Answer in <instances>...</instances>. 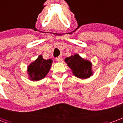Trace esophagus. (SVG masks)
<instances>
[{"label": "esophagus", "mask_w": 123, "mask_h": 123, "mask_svg": "<svg viewBox=\"0 0 123 123\" xmlns=\"http://www.w3.org/2000/svg\"><path fill=\"white\" fill-rule=\"evenodd\" d=\"M56 60L57 62H60L62 61V56H58V57H57V58H56Z\"/></svg>", "instance_id": "34e87169"}]
</instances>
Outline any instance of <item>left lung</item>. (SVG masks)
Returning <instances> with one entry per match:
<instances>
[{"label": "left lung", "instance_id": "obj_1", "mask_svg": "<svg viewBox=\"0 0 123 123\" xmlns=\"http://www.w3.org/2000/svg\"><path fill=\"white\" fill-rule=\"evenodd\" d=\"M65 62L71 69L74 75L78 78L85 79L93 75L91 63L81 58L79 54H76L69 58H66Z\"/></svg>", "mask_w": 123, "mask_h": 123}]
</instances>
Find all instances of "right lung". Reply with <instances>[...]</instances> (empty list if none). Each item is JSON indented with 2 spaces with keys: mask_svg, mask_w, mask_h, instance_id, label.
Returning a JSON list of instances; mask_svg holds the SVG:
<instances>
[{
  "mask_svg": "<svg viewBox=\"0 0 123 123\" xmlns=\"http://www.w3.org/2000/svg\"><path fill=\"white\" fill-rule=\"evenodd\" d=\"M52 60H44L42 55L38 56L28 67V73L31 80L37 81L45 78L51 67Z\"/></svg>",
  "mask_w": 123,
  "mask_h": 123,
  "instance_id": "obj_1",
  "label": "right lung"
}]
</instances>
